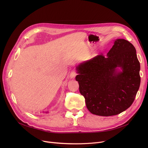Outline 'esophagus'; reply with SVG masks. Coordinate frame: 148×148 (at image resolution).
Returning <instances> with one entry per match:
<instances>
[{
    "label": "esophagus",
    "mask_w": 148,
    "mask_h": 148,
    "mask_svg": "<svg viewBox=\"0 0 148 148\" xmlns=\"http://www.w3.org/2000/svg\"><path fill=\"white\" fill-rule=\"evenodd\" d=\"M76 75H77L76 71H71V73H70L69 77H70V78L74 79V78H75V77L76 76Z\"/></svg>",
    "instance_id": "obj_1"
}]
</instances>
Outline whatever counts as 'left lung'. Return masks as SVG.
I'll return each instance as SVG.
<instances>
[{
	"label": "left lung",
	"mask_w": 148,
	"mask_h": 148,
	"mask_svg": "<svg viewBox=\"0 0 148 148\" xmlns=\"http://www.w3.org/2000/svg\"><path fill=\"white\" fill-rule=\"evenodd\" d=\"M116 67L123 69L117 73ZM140 62L134 45L116 40L105 57L103 53L77 67L75 80L88 110L102 116L118 114L135 99L140 84Z\"/></svg>",
	"instance_id": "8db88e82"
}]
</instances>
